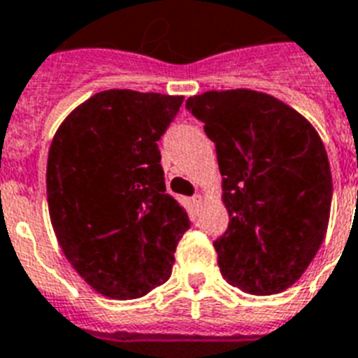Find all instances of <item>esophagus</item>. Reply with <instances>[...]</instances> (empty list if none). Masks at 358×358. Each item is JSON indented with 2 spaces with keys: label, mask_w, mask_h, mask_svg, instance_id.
<instances>
[{
  "label": "esophagus",
  "mask_w": 358,
  "mask_h": 358,
  "mask_svg": "<svg viewBox=\"0 0 358 358\" xmlns=\"http://www.w3.org/2000/svg\"><path fill=\"white\" fill-rule=\"evenodd\" d=\"M201 201H203V197H201L199 193H197V195H193V197H191V203L197 204V206H199V204H201Z\"/></svg>",
  "instance_id": "esophagus-1"
}]
</instances>
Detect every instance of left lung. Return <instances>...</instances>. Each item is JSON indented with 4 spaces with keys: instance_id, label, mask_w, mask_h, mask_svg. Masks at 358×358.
I'll return each mask as SVG.
<instances>
[{
    "instance_id": "8db88e82",
    "label": "left lung",
    "mask_w": 358,
    "mask_h": 358,
    "mask_svg": "<svg viewBox=\"0 0 358 358\" xmlns=\"http://www.w3.org/2000/svg\"><path fill=\"white\" fill-rule=\"evenodd\" d=\"M215 144L227 231L214 240L222 276L250 294L293 285L323 244L332 199L329 157L306 118L252 90L185 103Z\"/></svg>"
}]
</instances>
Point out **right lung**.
<instances>
[{"mask_svg":"<svg viewBox=\"0 0 358 358\" xmlns=\"http://www.w3.org/2000/svg\"><path fill=\"white\" fill-rule=\"evenodd\" d=\"M182 101L106 90L75 108L50 144L52 227L73 268L105 296L141 299L163 285L191 227L167 193L157 146Z\"/></svg>","mask_w":358,"mask_h":358,"instance_id":"add662e5","label":"right lung"}]
</instances>
